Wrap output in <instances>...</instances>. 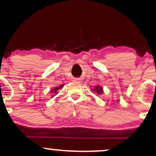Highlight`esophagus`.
Returning <instances> with one entry per match:
<instances>
[{"label": "esophagus", "mask_w": 156, "mask_h": 156, "mask_svg": "<svg viewBox=\"0 0 156 156\" xmlns=\"http://www.w3.org/2000/svg\"><path fill=\"white\" fill-rule=\"evenodd\" d=\"M76 80H78V81H79V79H77Z\"/></svg>", "instance_id": "34e87169"}]
</instances>
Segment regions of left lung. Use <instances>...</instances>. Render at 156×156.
I'll return each instance as SVG.
<instances>
[{"label": "left lung", "instance_id": "1", "mask_svg": "<svg viewBox=\"0 0 156 156\" xmlns=\"http://www.w3.org/2000/svg\"><path fill=\"white\" fill-rule=\"evenodd\" d=\"M94 89V92L98 93V94H101V93H103V88L100 87V86L95 87Z\"/></svg>", "mask_w": 156, "mask_h": 156}]
</instances>
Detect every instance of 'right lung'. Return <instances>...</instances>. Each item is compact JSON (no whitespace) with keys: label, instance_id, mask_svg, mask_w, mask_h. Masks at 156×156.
<instances>
[{"label":"right lung","instance_id":"add662e5","mask_svg":"<svg viewBox=\"0 0 156 156\" xmlns=\"http://www.w3.org/2000/svg\"><path fill=\"white\" fill-rule=\"evenodd\" d=\"M63 87H64V84H63V85H61L60 87H55L54 89H52V90H51V93H52V94H56L57 93H58V92H57V91H58V89H62Z\"/></svg>","mask_w":156,"mask_h":156}]
</instances>
